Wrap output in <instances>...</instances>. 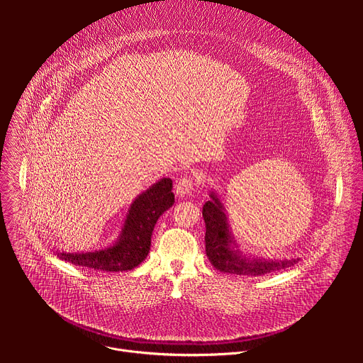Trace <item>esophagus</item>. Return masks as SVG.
Wrapping results in <instances>:
<instances>
[{"label": "esophagus", "mask_w": 363, "mask_h": 363, "mask_svg": "<svg viewBox=\"0 0 363 363\" xmlns=\"http://www.w3.org/2000/svg\"><path fill=\"white\" fill-rule=\"evenodd\" d=\"M193 186H194V182H193V177L191 176H184L182 179H179V182L176 183L174 186V193L177 197L183 199L186 196H189L193 190Z\"/></svg>", "instance_id": "34e87169"}]
</instances>
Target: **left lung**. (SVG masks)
<instances>
[{"mask_svg":"<svg viewBox=\"0 0 363 363\" xmlns=\"http://www.w3.org/2000/svg\"><path fill=\"white\" fill-rule=\"evenodd\" d=\"M206 220V253L211 264L220 272L259 277L295 265L299 259H262L245 255L232 233L226 209L218 193L211 190L209 201L203 207Z\"/></svg>","mask_w":363,"mask_h":363,"instance_id":"obj_1","label":"left lung"}]
</instances>
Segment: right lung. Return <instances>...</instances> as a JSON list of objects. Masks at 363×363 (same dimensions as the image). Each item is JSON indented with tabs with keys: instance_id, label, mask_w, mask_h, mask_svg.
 <instances>
[{
	"instance_id": "obj_1",
	"label": "right lung",
	"mask_w": 363,
	"mask_h": 363,
	"mask_svg": "<svg viewBox=\"0 0 363 363\" xmlns=\"http://www.w3.org/2000/svg\"><path fill=\"white\" fill-rule=\"evenodd\" d=\"M172 179L162 177L137 196L125 213L120 235L107 247L94 252L67 253L52 250L58 259L106 272L130 271L147 259L159 216L174 204Z\"/></svg>"
}]
</instances>
